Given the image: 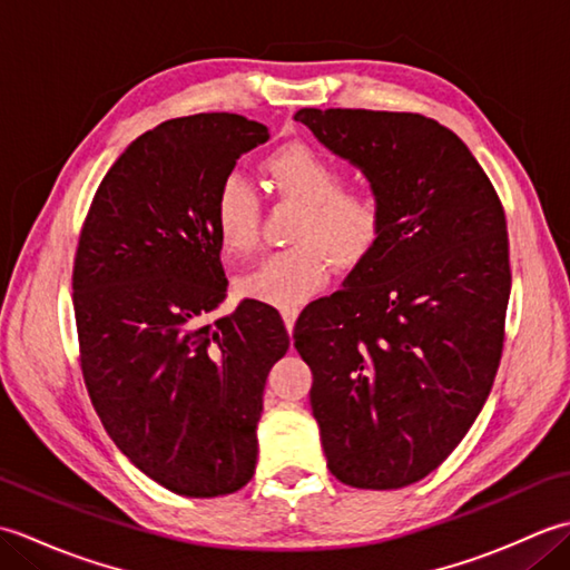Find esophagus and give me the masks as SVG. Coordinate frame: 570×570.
<instances>
[{
	"mask_svg": "<svg viewBox=\"0 0 570 570\" xmlns=\"http://www.w3.org/2000/svg\"><path fill=\"white\" fill-rule=\"evenodd\" d=\"M282 318L286 323V331L292 333L294 325H296V318H298V308H282Z\"/></svg>",
	"mask_w": 570,
	"mask_h": 570,
	"instance_id": "1",
	"label": "esophagus"
}]
</instances>
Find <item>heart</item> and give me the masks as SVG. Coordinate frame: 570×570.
Instances as JSON below:
<instances>
[{
	"label": "heart",
	"mask_w": 570,
	"mask_h": 570,
	"mask_svg": "<svg viewBox=\"0 0 570 570\" xmlns=\"http://www.w3.org/2000/svg\"><path fill=\"white\" fill-rule=\"evenodd\" d=\"M274 188L304 208L292 249L269 254L245 274L237 288L249 298L278 308H296L318 294L331 276V259L341 269L365 262L386 229L384 200L372 190H343L341 166L304 144L278 149L266 161ZM215 227L229 254H249L259 237V198L242 174H229L215 196Z\"/></svg>",
	"instance_id": "heart-1"
}]
</instances>
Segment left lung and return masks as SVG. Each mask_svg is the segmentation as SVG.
<instances>
[{
    "label": "left lung",
    "instance_id": "1",
    "mask_svg": "<svg viewBox=\"0 0 570 570\" xmlns=\"http://www.w3.org/2000/svg\"><path fill=\"white\" fill-rule=\"evenodd\" d=\"M294 119L386 208L377 249L296 321L323 453L345 485H414L465 439L500 367L512 292L502 203L429 117L304 107Z\"/></svg>",
    "mask_w": 570,
    "mask_h": 570
}]
</instances>
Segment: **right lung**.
Returning a JSON list of instances; mask_svg holds the SVG:
<instances>
[{"instance_id":"obj_1","label":"right lung","mask_w":570,"mask_h":570,"mask_svg":"<svg viewBox=\"0 0 570 570\" xmlns=\"http://www.w3.org/2000/svg\"><path fill=\"white\" fill-rule=\"evenodd\" d=\"M269 129L229 112L154 127L95 193L72 269L82 377L115 445L184 498L245 488L264 384L288 350L278 311L242 301L210 323L227 278L215 196Z\"/></svg>"}]
</instances>
